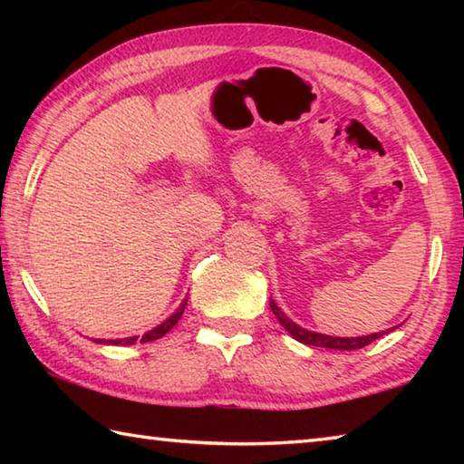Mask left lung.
Returning a JSON list of instances; mask_svg holds the SVG:
<instances>
[{
    "instance_id": "left-lung-1",
    "label": "left lung",
    "mask_w": 464,
    "mask_h": 464,
    "mask_svg": "<svg viewBox=\"0 0 464 464\" xmlns=\"http://www.w3.org/2000/svg\"><path fill=\"white\" fill-rule=\"evenodd\" d=\"M270 309L274 315H276L278 324L286 329V332L295 337L296 342L301 343H307V345H319V348H332V350H360L364 348V345L372 343L374 340H379V337L384 332L379 334H371V335H362V337H332V335H324V334H315V332H309V329H303L298 327L295 321H290L285 313L280 311V307L276 303L270 298Z\"/></svg>"
}]
</instances>
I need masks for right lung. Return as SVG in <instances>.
I'll return each instance as SVG.
<instances>
[{"label": "right lung", "mask_w": 464, "mask_h": 464, "mask_svg": "<svg viewBox=\"0 0 464 464\" xmlns=\"http://www.w3.org/2000/svg\"><path fill=\"white\" fill-rule=\"evenodd\" d=\"M184 309H186V298H184V303L179 304V309L174 313V315L163 321L161 325H157L155 329H151V332H147L143 337H140V342H143V343H145V342H153V340H160V337L166 335V334L169 332V329L178 324L179 317H182ZM137 340H139V337H124V340H112L110 343H114V345H130V343H135ZM98 342H100V340H98Z\"/></svg>", "instance_id": "1"}]
</instances>
